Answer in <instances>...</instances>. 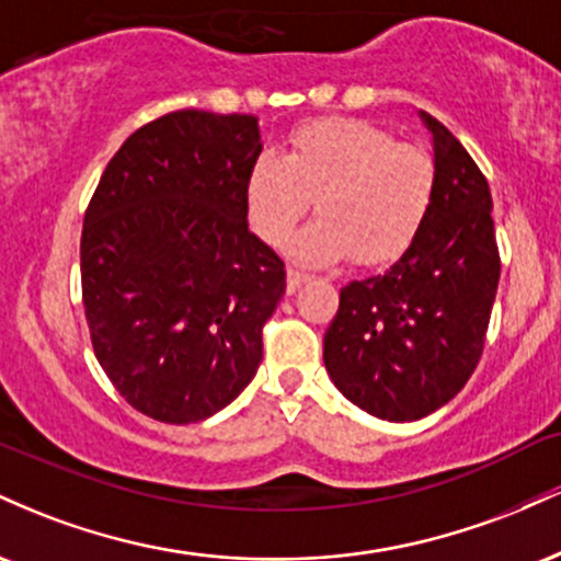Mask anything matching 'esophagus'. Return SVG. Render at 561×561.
I'll list each match as a JSON object with an SVG mask.
<instances>
[{
	"instance_id": "34e87169",
	"label": "esophagus",
	"mask_w": 561,
	"mask_h": 561,
	"mask_svg": "<svg viewBox=\"0 0 561 561\" xmlns=\"http://www.w3.org/2000/svg\"><path fill=\"white\" fill-rule=\"evenodd\" d=\"M308 282V274H302V272H295V268H289L287 272V293L293 295V293H298V289L306 285Z\"/></svg>"
}]
</instances>
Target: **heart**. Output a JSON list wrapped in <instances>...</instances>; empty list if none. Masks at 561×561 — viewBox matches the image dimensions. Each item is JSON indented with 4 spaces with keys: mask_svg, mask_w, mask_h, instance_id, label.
<instances>
[{
    "mask_svg": "<svg viewBox=\"0 0 561 561\" xmlns=\"http://www.w3.org/2000/svg\"><path fill=\"white\" fill-rule=\"evenodd\" d=\"M311 197L321 218L287 242V253L308 266L347 255L377 266L401 255L427 218L435 163L366 121H313L289 137L285 158L261 152L244 182L250 224L272 244L308 214Z\"/></svg>",
    "mask_w": 561,
    "mask_h": 561,
    "instance_id": "b5f03b06",
    "label": "heart"
}]
</instances>
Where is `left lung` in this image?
Wrapping results in <instances>:
<instances>
[{"label": "left lung", "mask_w": 561, "mask_h": 561, "mask_svg": "<svg viewBox=\"0 0 561 561\" xmlns=\"http://www.w3.org/2000/svg\"><path fill=\"white\" fill-rule=\"evenodd\" d=\"M420 118L433 134L430 214L388 272L340 289L324 334L334 388L388 422L422 420L465 388L501 274L485 176L440 121Z\"/></svg>", "instance_id": "obj_1"}]
</instances>
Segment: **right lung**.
Returning a JSON list of instances; mask_svg holds the SVG:
<instances>
[{
	"instance_id": "1",
	"label": "right lung",
	"mask_w": 561,
	"mask_h": 561,
	"mask_svg": "<svg viewBox=\"0 0 561 561\" xmlns=\"http://www.w3.org/2000/svg\"><path fill=\"white\" fill-rule=\"evenodd\" d=\"M255 115L169 113L115 152L81 231L94 356L128 405L203 422L253 382L285 263L248 229Z\"/></svg>"
}]
</instances>
